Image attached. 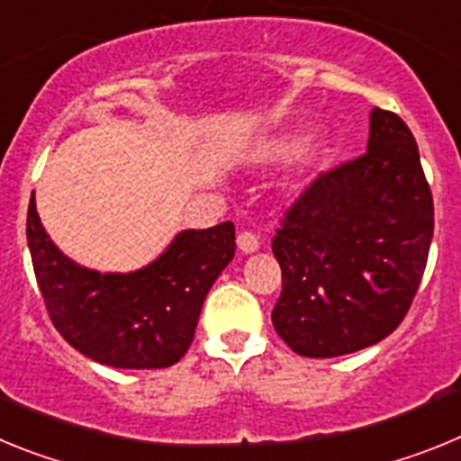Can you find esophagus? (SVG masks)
<instances>
[{
  "mask_svg": "<svg viewBox=\"0 0 461 461\" xmlns=\"http://www.w3.org/2000/svg\"><path fill=\"white\" fill-rule=\"evenodd\" d=\"M258 235L251 233V230H240L238 233V247L242 254H254L258 249Z\"/></svg>",
  "mask_w": 461,
  "mask_h": 461,
  "instance_id": "34e87169",
  "label": "esophagus"
}]
</instances>
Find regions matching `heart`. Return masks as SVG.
Listing matches in <instances>:
<instances>
[{"label": "heart", "instance_id": "1", "mask_svg": "<svg viewBox=\"0 0 461 461\" xmlns=\"http://www.w3.org/2000/svg\"><path fill=\"white\" fill-rule=\"evenodd\" d=\"M304 138L291 136V138H281L275 145V154H281V157H291V154H297L303 149Z\"/></svg>", "mask_w": 461, "mask_h": 461}]
</instances>
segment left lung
<instances>
[{
  "label": "left lung",
  "instance_id": "8db88e82",
  "mask_svg": "<svg viewBox=\"0 0 461 461\" xmlns=\"http://www.w3.org/2000/svg\"><path fill=\"white\" fill-rule=\"evenodd\" d=\"M434 235V201L413 133L374 108L367 152L323 170L272 238L281 295L276 335L297 356L378 344L409 313Z\"/></svg>",
  "mask_w": 461,
  "mask_h": 461
}]
</instances>
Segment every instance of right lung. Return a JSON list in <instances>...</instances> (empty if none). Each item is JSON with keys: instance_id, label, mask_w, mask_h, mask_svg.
Returning <instances> with one entry per match:
<instances>
[{"instance_id": "obj_1", "label": "right lung", "mask_w": 461, "mask_h": 461, "mask_svg": "<svg viewBox=\"0 0 461 461\" xmlns=\"http://www.w3.org/2000/svg\"><path fill=\"white\" fill-rule=\"evenodd\" d=\"M27 244L48 316L76 351L108 367L161 369L194 341L207 291L235 256V226L185 230L152 266L101 275L57 249L32 195Z\"/></svg>"}]
</instances>
